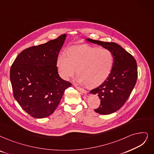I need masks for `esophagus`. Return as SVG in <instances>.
Here are the masks:
<instances>
[{"instance_id": "esophagus-1", "label": "esophagus", "mask_w": 154, "mask_h": 154, "mask_svg": "<svg viewBox=\"0 0 154 154\" xmlns=\"http://www.w3.org/2000/svg\"><path fill=\"white\" fill-rule=\"evenodd\" d=\"M75 88H76L78 90H79V91L82 92V93H83V94H87V91H86V90H84V89H83V88H80V87H78V86H75Z\"/></svg>"}]
</instances>
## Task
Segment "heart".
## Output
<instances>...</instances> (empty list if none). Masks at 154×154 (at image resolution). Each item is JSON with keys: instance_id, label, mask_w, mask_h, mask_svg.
I'll use <instances>...</instances> for the list:
<instances>
[{"instance_id": "obj_1", "label": "heart", "mask_w": 154, "mask_h": 154, "mask_svg": "<svg viewBox=\"0 0 154 154\" xmlns=\"http://www.w3.org/2000/svg\"><path fill=\"white\" fill-rule=\"evenodd\" d=\"M113 64V55L109 49L88 45L69 47L65 56H59L56 61L58 72L63 79H69L76 70L78 82L88 87H95L105 82Z\"/></svg>"}]
</instances>
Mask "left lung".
<instances>
[{
  "instance_id": "1",
  "label": "left lung",
  "mask_w": 154,
  "mask_h": 154,
  "mask_svg": "<svg viewBox=\"0 0 154 154\" xmlns=\"http://www.w3.org/2000/svg\"><path fill=\"white\" fill-rule=\"evenodd\" d=\"M87 41L109 49L114 57L110 75L99 87L90 93L100 99L99 107L94 109L100 114H110L122 107L130 97L138 78L136 60L126 51L114 42H106L87 38Z\"/></svg>"
}]
</instances>
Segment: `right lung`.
Returning <instances> with one entry per match:
<instances>
[{"label":"right lung","mask_w":154,"mask_h":154,"mask_svg":"<svg viewBox=\"0 0 154 154\" xmlns=\"http://www.w3.org/2000/svg\"><path fill=\"white\" fill-rule=\"evenodd\" d=\"M66 35L44 44L24 49L10 69L15 99L35 118H44L56 109L64 91L71 83L61 78L56 61Z\"/></svg>","instance_id":"right-lung-1"}]
</instances>
